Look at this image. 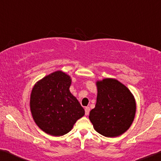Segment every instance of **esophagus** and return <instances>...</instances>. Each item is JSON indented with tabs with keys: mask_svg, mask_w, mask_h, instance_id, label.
Instances as JSON below:
<instances>
[{
	"mask_svg": "<svg viewBox=\"0 0 161 161\" xmlns=\"http://www.w3.org/2000/svg\"><path fill=\"white\" fill-rule=\"evenodd\" d=\"M85 115L86 116H87V115H89V113H90V108L86 107L85 108Z\"/></svg>",
	"mask_w": 161,
	"mask_h": 161,
	"instance_id": "1",
	"label": "esophagus"
}]
</instances>
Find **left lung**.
Wrapping results in <instances>:
<instances>
[{
    "instance_id": "8db88e82",
    "label": "left lung",
    "mask_w": 161,
    "mask_h": 161,
    "mask_svg": "<svg viewBox=\"0 0 161 161\" xmlns=\"http://www.w3.org/2000/svg\"><path fill=\"white\" fill-rule=\"evenodd\" d=\"M97 90L95 108L90 119L95 130L107 137H116L126 131L136 114L135 99L131 91L116 79L96 81Z\"/></svg>"
}]
</instances>
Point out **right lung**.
Wrapping results in <instances>:
<instances>
[{
	"label": "right lung",
	"instance_id": "add662e5",
	"mask_svg": "<svg viewBox=\"0 0 161 161\" xmlns=\"http://www.w3.org/2000/svg\"><path fill=\"white\" fill-rule=\"evenodd\" d=\"M71 78L61 71H54L35 83L30 95L33 120L44 132L63 136L85 115V110L69 87Z\"/></svg>",
	"mask_w": 161,
	"mask_h": 161
}]
</instances>
